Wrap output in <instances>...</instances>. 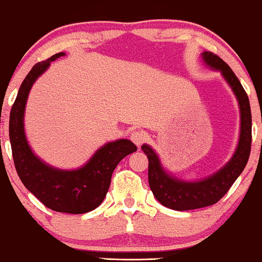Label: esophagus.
<instances>
[{
  "label": "esophagus",
  "mask_w": 262,
  "mask_h": 262,
  "mask_svg": "<svg viewBox=\"0 0 262 262\" xmlns=\"http://www.w3.org/2000/svg\"><path fill=\"white\" fill-rule=\"evenodd\" d=\"M130 138H131V141L135 143L136 145L137 146H141L143 143H144V141H145V135L143 134L142 131H134V132H131V135H130Z\"/></svg>",
  "instance_id": "obj_1"
}]
</instances>
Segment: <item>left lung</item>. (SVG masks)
<instances>
[{
    "label": "left lung",
    "mask_w": 262,
    "mask_h": 262,
    "mask_svg": "<svg viewBox=\"0 0 262 262\" xmlns=\"http://www.w3.org/2000/svg\"><path fill=\"white\" fill-rule=\"evenodd\" d=\"M202 58L211 69L221 71L222 76L234 92L241 113V130L237 148L231 160L213 175L199 181H185L171 177L163 169L159 156L151 146L142 145V150L149 160L148 179L154 196L163 206L177 211L200 209L220 202L245 169L252 146V112L248 95L241 82L231 68L214 53L204 51Z\"/></svg>",
    "instance_id": "left-lung-1"
}]
</instances>
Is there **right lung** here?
<instances>
[{"instance_id": "right-lung-1", "label": "right lung", "mask_w": 262, "mask_h": 262, "mask_svg": "<svg viewBox=\"0 0 262 262\" xmlns=\"http://www.w3.org/2000/svg\"><path fill=\"white\" fill-rule=\"evenodd\" d=\"M62 56L66 53H56L37 63L25 77L10 111L9 139L14 164L25 187L49 209L81 214L96 209L103 202L113 170L125 156L135 152L137 146L128 139L106 143L83 167L74 170L57 169L34 155L24 127L27 98L37 78L48 70L50 63Z\"/></svg>"}]
</instances>
